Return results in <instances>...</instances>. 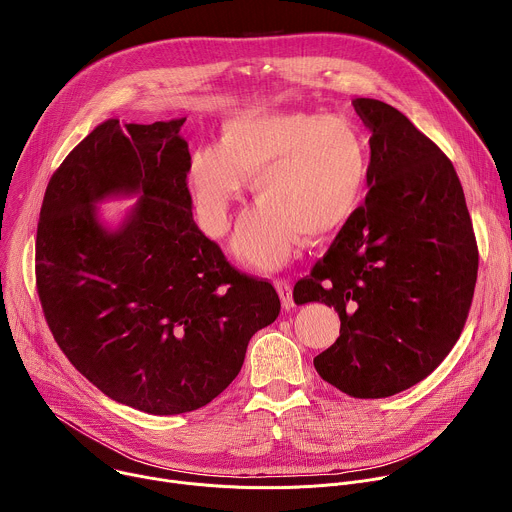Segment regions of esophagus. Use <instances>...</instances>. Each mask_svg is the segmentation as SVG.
Returning <instances> with one entry per match:
<instances>
[{
    "label": "esophagus",
    "instance_id": "esophagus-1",
    "mask_svg": "<svg viewBox=\"0 0 512 512\" xmlns=\"http://www.w3.org/2000/svg\"><path fill=\"white\" fill-rule=\"evenodd\" d=\"M273 283H275V289H277V294H279V298H281L283 308H285V310L294 308V294H291V283H289L287 279H279V277H277Z\"/></svg>",
    "mask_w": 512,
    "mask_h": 512
}]
</instances>
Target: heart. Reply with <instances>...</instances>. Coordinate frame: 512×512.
Returning a JSON list of instances; mask_svg holds the SVG:
<instances>
[{"label": "heart", "mask_w": 512, "mask_h": 512, "mask_svg": "<svg viewBox=\"0 0 512 512\" xmlns=\"http://www.w3.org/2000/svg\"><path fill=\"white\" fill-rule=\"evenodd\" d=\"M369 143L340 115L241 111L227 119L223 141L202 145L186 180L206 233L229 231L233 204L253 178L261 200L239 223L233 249L257 267L285 263L302 235L322 239L344 227L364 198Z\"/></svg>", "instance_id": "heart-1"}]
</instances>
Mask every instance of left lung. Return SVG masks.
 Here are the masks:
<instances>
[{
    "mask_svg": "<svg viewBox=\"0 0 512 512\" xmlns=\"http://www.w3.org/2000/svg\"><path fill=\"white\" fill-rule=\"evenodd\" d=\"M352 105L373 131L371 188L294 285V302L340 316V336L314 358L318 375L354 399H381L423 381L458 342L478 245L450 158L395 107Z\"/></svg>",
    "mask_w": 512,
    "mask_h": 512,
    "instance_id": "obj_1",
    "label": "left lung"
}]
</instances>
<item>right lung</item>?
I'll return each instance as SVG.
<instances>
[{
    "instance_id": "add662e5",
    "label": "right lung",
    "mask_w": 512,
    "mask_h": 512,
    "mask_svg": "<svg viewBox=\"0 0 512 512\" xmlns=\"http://www.w3.org/2000/svg\"><path fill=\"white\" fill-rule=\"evenodd\" d=\"M184 121L99 125L52 174L36 235V289L56 344L107 397L152 415L221 395L281 310L267 279L198 231ZM123 191L142 198L107 232L94 202Z\"/></svg>"
}]
</instances>
